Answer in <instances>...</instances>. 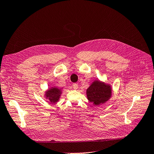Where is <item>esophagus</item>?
Instances as JSON below:
<instances>
[{
    "instance_id": "1",
    "label": "esophagus",
    "mask_w": 154,
    "mask_h": 154,
    "mask_svg": "<svg viewBox=\"0 0 154 154\" xmlns=\"http://www.w3.org/2000/svg\"><path fill=\"white\" fill-rule=\"evenodd\" d=\"M73 88L74 89V90H77V89L78 88V85H77V84H76V83L73 84Z\"/></svg>"
}]
</instances>
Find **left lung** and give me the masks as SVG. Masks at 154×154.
Returning a JSON list of instances; mask_svg holds the SVG:
<instances>
[{
	"label": "left lung",
	"mask_w": 154,
	"mask_h": 154,
	"mask_svg": "<svg viewBox=\"0 0 154 154\" xmlns=\"http://www.w3.org/2000/svg\"><path fill=\"white\" fill-rule=\"evenodd\" d=\"M111 86L98 80L94 81L86 90L88 100L95 106L107 102L111 98Z\"/></svg>",
	"instance_id": "obj_1"
}]
</instances>
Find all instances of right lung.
I'll return each mask as SVG.
<instances>
[{"label": "right lung", "mask_w": 154, "mask_h": 154, "mask_svg": "<svg viewBox=\"0 0 154 154\" xmlns=\"http://www.w3.org/2000/svg\"><path fill=\"white\" fill-rule=\"evenodd\" d=\"M61 94V89H58L56 87H52L45 93V97L48 98L51 103H55L58 102Z\"/></svg>", "instance_id": "right-lung-1"}]
</instances>
